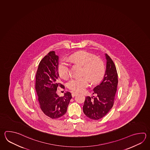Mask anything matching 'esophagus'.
Returning a JSON list of instances; mask_svg holds the SVG:
<instances>
[{"instance_id":"1","label":"esophagus","mask_w":150,"mask_h":150,"mask_svg":"<svg viewBox=\"0 0 150 150\" xmlns=\"http://www.w3.org/2000/svg\"><path fill=\"white\" fill-rule=\"evenodd\" d=\"M78 94V93H76V92H72V94H71V95H72V97H74L76 95H77V94Z\"/></svg>"}]
</instances>
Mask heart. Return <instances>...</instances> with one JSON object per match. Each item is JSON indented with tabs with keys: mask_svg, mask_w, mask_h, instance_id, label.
<instances>
[{
	"mask_svg": "<svg viewBox=\"0 0 150 150\" xmlns=\"http://www.w3.org/2000/svg\"><path fill=\"white\" fill-rule=\"evenodd\" d=\"M69 59L71 61L83 66L81 78H74L68 82V88L76 91H82L90 85L100 82L104 76L105 68L103 62L96 56L86 51H80L72 54ZM59 76L67 79L70 74V65L66 60H63L58 65Z\"/></svg>",
	"mask_w": 150,
	"mask_h": 150,
	"instance_id": "heart-1",
	"label": "heart"
}]
</instances>
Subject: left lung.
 I'll return each instance as SVG.
<instances>
[{"label": "left lung", "mask_w": 150, "mask_h": 150, "mask_svg": "<svg viewBox=\"0 0 150 150\" xmlns=\"http://www.w3.org/2000/svg\"><path fill=\"white\" fill-rule=\"evenodd\" d=\"M106 69L103 81L94 88L97 96H87L83 106V111L87 117L98 120L104 117L114 104L117 90V74L115 63L111 57L105 54Z\"/></svg>", "instance_id": "8db88e82"}]
</instances>
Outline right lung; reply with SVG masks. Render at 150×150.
<instances>
[{"instance_id":"1","label":"right lung","mask_w":150,"mask_h":150,"mask_svg":"<svg viewBox=\"0 0 150 150\" xmlns=\"http://www.w3.org/2000/svg\"><path fill=\"white\" fill-rule=\"evenodd\" d=\"M59 56L54 51L48 53L39 63L35 76V91L42 111L52 119L61 117L65 114L72 98L67 91L64 96L59 97L57 88H64L59 82L58 73Z\"/></svg>"}]
</instances>
